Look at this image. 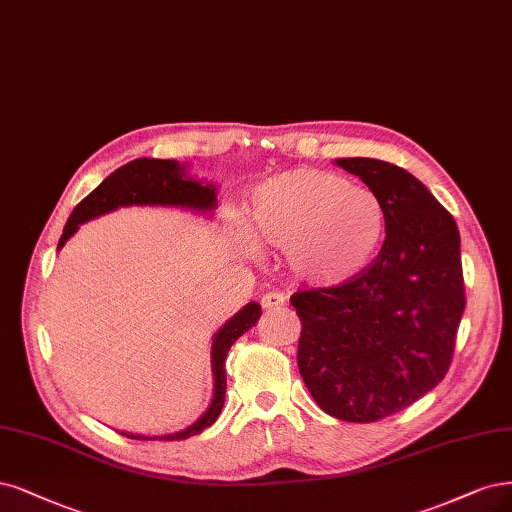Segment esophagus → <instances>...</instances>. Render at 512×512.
Returning a JSON list of instances; mask_svg holds the SVG:
<instances>
[{"label": "esophagus", "mask_w": 512, "mask_h": 512, "mask_svg": "<svg viewBox=\"0 0 512 512\" xmlns=\"http://www.w3.org/2000/svg\"><path fill=\"white\" fill-rule=\"evenodd\" d=\"M286 305V296L281 294V292H267L262 296V307L267 309V311H271V309H279V307H284Z\"/></svg>", "instance_id": "34e87169"}]
</instances>
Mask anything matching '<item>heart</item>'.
Masks as SVG:
<instances>
[{
	"mask_svg": "<svg viewBox=\"0 0 512 512\" xmlns=\"http://www.w3.org/2000/svg\"><path fill=\"white\" fill-rule=\"evenodd\" d=\"M245 233L286 250L290 271L313 288H339L366 273L383 250L387 216L373 190L337 173L294 169L252 190Z\"/></svg>",
	"mask_w": 512,
	"mask_h": 512,
	"instance_id": "b5f03b06",
	"label": "heart"
}]
</instances>
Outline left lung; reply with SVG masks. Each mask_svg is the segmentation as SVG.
<instances>
[{
    "label": "left lung",
    "mask_w": 512,
    "mask_h": 512,
    "mask_svg": "<svg viewBox=\"0 0 512 512\" xmlns=\"http://www.w3.org/2000/svg\"><path fill=\"white\" fill-rule=\"evenodd\" d=\"M385 207L387 237L366 273L296 292L298 370L324 413L370 424L407 409L447 375L466 307L460 231L407 169L337 158Z\"/></svg>",
    "instance_id": "obj_1"
}]
</instances>
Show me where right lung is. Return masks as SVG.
I'll return each instance as SVG.
<instances>
[{"label": "right lung", "instance_id": "obj_1", "mask_svg": "<svg viewBox=\"0 0 512 512\" xmlns=\"http://www.w3.org/2000/svg\"><path fill=\"white\" fill-rule=\"evenodd\" d=\"M218 186L214 182L195 180L188 173V165H180L178 161H163V158H135V161L122 165L114 173H110L91 195L82 199L76 209L69 216L63 235L59 239V248L72 239L80 224L95 220L99 216L110 214L118 207H131V205H152V207H178L197 211V214L214 216L218 207ZM262 309L258 303H248L241 311H237L231 320H228L211 341V377H214V396L207 411L195 421V424L171 434H133V432H120L127 438L137 440H184L195 434H201L209 428L224 407L226 396V368L224 360L228 349L241 337L256 326Z\"/></svg>", "mask_w": 512, "mask_h": 512}]
</instances>
